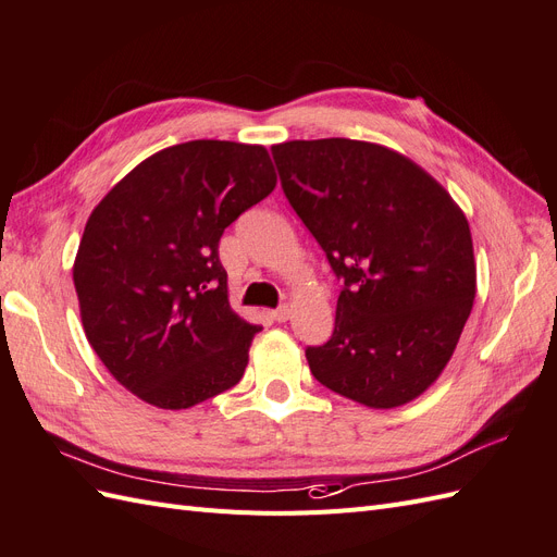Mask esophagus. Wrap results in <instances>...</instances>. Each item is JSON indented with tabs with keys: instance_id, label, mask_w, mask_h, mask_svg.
I'll list each match as a JSON object with an SVG mask.
<instances>
[{
	"instance_id": "esophagus-1",
	"label": "esophagus",
	"mask_w": 557,
	"mask_h": 557,
	"mask_svg": "<svg viewBox=\"0 0 557 557\" xmlns=\"http://www.w3.org/2000/svg\"><path fill=\"white\" fill-rule=\"evenodd\" d=\"M269 315H272V318L276 320V323H285V320L290 318V307H288V305H281L278 309H274Z\"/></svg>"
}]
</instances>
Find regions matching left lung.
<instances>
[{
    "mask_svg": "<svg viewBox=\"0 0 557 557\" xmlns=\"http://www.w3.org/2000/svg\"><path fill=\"white\" fill-rule=\"evenodd\" d=\"M281 188L342 281L334 332L309 346L315 381L372 409L440 379L476 295L469 223L395 150L315 139L272 146Z\"/></svg>",
    "mask_w": 557,
    "mask_h": 557,
    "instance_id": "left-lung-1",
    "label": "left lung"
}]
</instances>
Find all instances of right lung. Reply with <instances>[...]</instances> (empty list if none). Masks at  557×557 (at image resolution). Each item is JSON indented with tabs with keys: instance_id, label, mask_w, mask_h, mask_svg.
I'll return each instance as SVG.
<instances>
[{
	"instance_id": "right-lung-1",
	"label": "right lung",
	"mask_w": 557,
	"mask_h": 557,
	"mask_svg": "<svg viewBox=\"0 0 557 557\" xmlns=\"http://www.w3.org/2000/svg\"><path fill=\"white\" fill-rule=\"evenodd\" d=\"M276 188L264 146L199 139L150 156L90 213L74 285L113 379L158 409L237 385L260 325L230 309L218 244Z\"/></svg>"
}]
</instances>
